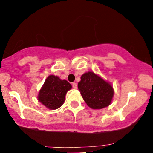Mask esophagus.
Here are the masks:
<instances>
[{"label": "esophagus", "mask_w": 153, "mask_h": 153, "mask_svg": "<svg viewBox=\"0 0 153 153\" xmlns=\"http://www.w3.org/2000/svg\"><path fill=\"white\" fill-rule=\"evenodd\" d=\"M72 85H73V88L75 89H77V88H78V85H77L76 82H73V83H72Z\"/></svg>", "instance_id": "34e87169"}]
</instances>
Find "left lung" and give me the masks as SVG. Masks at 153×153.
<instances>
[{"instance_id":"8db88e82","label":"left lung","mask_w":153,"mask_h":153,"mask_svg":"<svg viewBox=\"0 0 153 153\" xmlns=\"http://www.w3.org/2000/svg\"><path fill=\"white\" fill-rule=\"evenodd\" d=\"M78 88L85 102L93 109L109 106L114 94L111 84L92 71L81 75Z\"/></svg>"}]
</instances>
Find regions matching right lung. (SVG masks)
Segmentation results:
<instances>
[{
    "label": "right lung",
    "mask_w": 153,
    "mask_h": 153,
    "mask_svg": "<svg viewBox=\"0 0 153 153\" xmlns=\"http://www.w3.org/2000/svg\"><path fill=\"white\" fill-rule=\"evenodd\" d=\"M71 88V84L66 80L50 75L39 91L38 101L48 109H57L64 103L67 92Z\"/></svg>",
    "instance_id": "1"
}]
</instances>
